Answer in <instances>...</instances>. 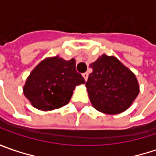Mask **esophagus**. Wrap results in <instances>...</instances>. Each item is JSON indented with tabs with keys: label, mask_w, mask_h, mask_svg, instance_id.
<instances>
[{
	"label": "esophagus",
	"mask_w": 156,
	"mask_h": 156,
	"mask_svg": "<svg viewBox=\"0 0 156 156\" xmlns=\"http://www.w3.org/2000/svg\"><path fill=\"white\" fill-rule=\"evenodd\" d=\"M82 76H83V78H84V80L87 81V77H88V74L87 73H84V74H82Z\"/></svg>",
	"instance_id": "esophagus-1"
}]
</instances>
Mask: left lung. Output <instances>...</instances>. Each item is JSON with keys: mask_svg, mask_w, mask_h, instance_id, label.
Listing matches in <instances>:
<instances>
[{"mask_svg": "<svg viewBox=\"0 0 156 156\" xmlns=\"http://www.w3.org/2000/svg\"><path fill=\"white\" fill-rule=\"evenodd\" d=\"M86 87L94 108L107 115L126 111L140 92L135 75L115 56L102 55L90 64Z\"/></svg>", "mask_w": 156, "mask_h": 156, "instance_id": "left-lung-1", "label": "left lung"}]
</instances>
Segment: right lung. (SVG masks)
<instances>
[{
  "label": "right lung",
  "instance_id": "add662e5",
  "mask_svg": "<svg viewBox=\"0 0 156 156\" xmlns=\"http://www.w3.org/2000/svg\"><path fill=\"white\" fill-rule=\"evenodd\" d=\"M75 60L59 55L47 57L31 71L23 86V94L34 108L50 111L67 105L76 86L84 78L75 69Z\"/></svg>",
  "mask_w": 156,
  "mask_h": 156
}]
</instances>
